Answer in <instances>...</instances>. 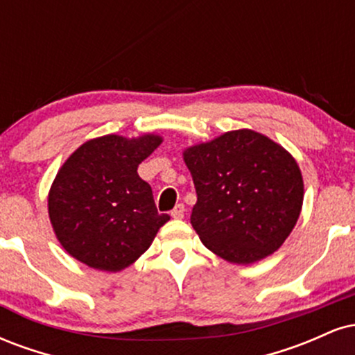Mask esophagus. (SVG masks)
<instances>
[{"mask_svg":"<svg viewBox=\"0 0 355 355\" xmlns=\"http://www.w3.org/2000/svg\"><path fill=\"white\" fill-rule=\"evenodd\" d=\"M170 215H172L173 218H183V215H185V205H183V203H178L177 207H175V209L170 211Z\"/></svg>","mask_w":355,"mask_h":355,"instance_id":"34e87169","label":"esophagus"}]
</instances>
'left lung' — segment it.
I'll return each instance as SVG.
<instances>
[{"label": "left lung", "mask_w": 355, "mask_h": 355, "mask_svg": "<svg viewBox=\"0 0 355 355\" xmlns=\"http://www.w3.org/2000/svg\"><path fill=\"white\" fill-rule=\"evenodd\" d=\"M197 190L191 227L220 259L239 266L279 250L304 203V178L282 145L240 128L183 150Z\"/></svg>", "instance_id": "left-lung-1"}]
</instances>
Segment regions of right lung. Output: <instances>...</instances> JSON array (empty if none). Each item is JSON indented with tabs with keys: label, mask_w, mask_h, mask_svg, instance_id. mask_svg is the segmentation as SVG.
<instances>
[{
	"label": "right lung",
	"mask_w": 355,
	"mask_h": 355,
	"mask_svg": "<svg viewBox=\"0 0 355 355\" xmlns=\"http://www.w3.org/2000/svg\"><path fill=\"white\" fill-rule=\"evenodd\" d=\"M164 138L103 135L85 141L60 166L48 193V215L61 247L85 266L120 272L148 250L168 222L138 165Z\"/></svg>",
	"instance_id": "obj_1"
}]
</instances>
